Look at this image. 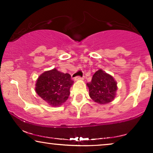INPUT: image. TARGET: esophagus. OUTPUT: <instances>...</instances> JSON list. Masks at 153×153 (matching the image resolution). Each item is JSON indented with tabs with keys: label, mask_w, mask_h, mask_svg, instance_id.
Here are the masks:
<instances>
[{
	"label": "esophagus",
	"mask_w": 153,
	"mask_h": 153,
	"mask_svg": "<svg viewBox=\"0 0 153 153\" xmlns=\"http://www.w3.org/2000/svg\"><path fill=\"white\" fill-rule=\"evenodd\" d=\"M75 74V73H74ZM74 74H73V75H74ZM84 78V75H82V77H80V76H75V77H74V78H73V79H74V80L75 81H76V80H80V79H83Z\"/></svg>",
	"instance_id": "34e87169"
}]
</instances>
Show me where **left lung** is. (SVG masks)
<instances>
[{
  "instance_id": "obj_1",
  "label": "left lung",
  "mask_w": 153,
  "mask_h": 153,
  "mask_svg": "<svg viewBox=\"0 0 153 153\" xmlns=\"http://www.w3.org/2000/svg\"><path fill=\"white\" fill-rule=\"evenodd\" d=\"M117 84L111 75L100 69L93 75L91 81L87 83L89 96L99 104L111 102L117 95Z\"/></svg>"
}]
</instances>
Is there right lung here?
Instances as JSON below:
<instances>
[{"mask_svg": "<svg viewBox=\"0 0 153 153\" xmlns=\"http://www.w3.org/2000/svg\"><path fill=\"white\" fill-rule=\"evenodd\" d=\"M73 84L71 75L61 73L54 68L39 75L35 91L49 105L59 106L69 97L70 88Z\"/></svg>", "mask_w": 153, "mask_h": 153, "instance_id": "right-lung-1", "label": "right lung"}]
</instances>
